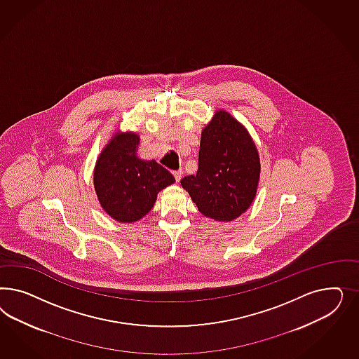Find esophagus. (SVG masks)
<instances>
[{
    "label": "esophagus",
    "mask_w": 359,
    "mask_h": 359,
    "mask_svg": "<svg viewBox=\"0 0 359 359\" xmlns=\"http://www.w3.org/2000/svg\"><path fill=\"white\" fill-rule=\"evenodd\" d=\"M182 175H183V171H182V170H179V171H174V176L175 179H176V182H180Z\"/></svg>",
    "instance_id": "1"
}]
</instances>
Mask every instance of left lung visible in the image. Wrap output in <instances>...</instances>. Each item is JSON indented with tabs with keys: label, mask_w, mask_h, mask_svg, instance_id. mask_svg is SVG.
<instances>
[{
	"label": "left lung",
	"mask_w": 359,
	"mask_h": 359,
	"mask_svg": "<svg viewBox=\"0 0 359 359\" xmlns=\"http://www.w3.org/2000/svg\"><path fill=\"white\" fill-rule=\"evenodd\" d=\"M261 163L248 131L219 110L201 133L197 174L182 185L198 210L216 221H231L250 207Z\"/></svg>",
	"instance_id": "obj_1"
}]
</instances>
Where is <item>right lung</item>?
<instances>
[{
  "label": "right lung",
  "mask_w": 359,
  "mask_h": 359,
  "mask_svg": "<svg viewBox=\"0 0 359 359\" xmlns=\"http://www.w3.org/2000/svg\"><path fill=\"white\" fill-rule=\"evenodd\" d=\"M138 143L135 134L116 135L101 152L95 168L98 200L109 216L120 222L146 216L158 192L175 182L162 164L137 156Z\"/></svg>",
  "instance_id": "obj_1"
}]
</instances>
